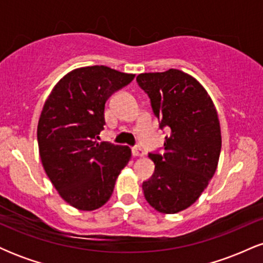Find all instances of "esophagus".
Returning a JSON list of instances; mask_svg holds the SVG:
<instances>
[{
	"mask_svg": "<svg viewBox=\"0 0 263 263\" xmlns=\"http://www.w3.org/2000/svg\"><path fill=\"white\" fill-rule=\"evenodd\" d=\"M132 155L135 157H143L144 156V151L141 148L140 146H136L132 148Z\"/></svg>",
	"mask_w": 263,
	"mask_h": 263,
	"instance_id": "34e87169",
	"label": "esophagus"
}]
</instances>
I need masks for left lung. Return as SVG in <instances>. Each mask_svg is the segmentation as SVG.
Here are the masks:
<instances>
[{
    "label": "left lung",
    "mask_w": 263,
    "mask_h": 263,
    "mask_svg": "<svg viewBox=\"0 0 263 263\" xmlns=\"http://www.w3.org/2000/svg\"><path fill=\"white\" fill-rule=\"evenodd\" d=\"M137 83L149 96L159 127L170 131L164 155H148L155 173L142 184L144 198L159 213H179L198 200L218 168V112L203 85L178 69L140 74Z\"/></svg>",
    "instance_id": "obj_1"
}]
</instances>
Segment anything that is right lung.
Segmentation results:
<instances>
[{
  "label": "right lung",
  "instance_id": "obj_1",
  "mask_svg": "<svg viewBox=\"0 0 263 263\" xmlns=\"http://www.w3.org/2000/svg\"><path fill=\"white\" fill-rule=\"evenodd\" d=\"M134 78L104 65L78 68L57 83L44 102L37 128L42 164L60 197L77 209L106 204L131 159L128 147L96 140L104 129L107 99Z\"/></svg>",
  "mask_w": 263,
  "mask_h": 263
}]
</instances>
